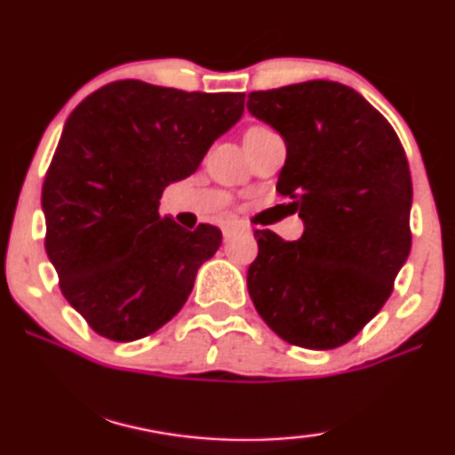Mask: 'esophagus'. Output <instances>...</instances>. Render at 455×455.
Wrapping results in <instances>:
<instances>
[{"label":"esophagus","mask_w":455,"mask_h":455,"mask_svg":"<svg viewBox=\"0 0 455 455\" xmlns=\"http://www.w3.org/2000/svg\"><path fill=\"white\" fill-rule=\"evenodd\" d=\"M242 229H244V226H240V223H223V226H221V234H223V238L229 240L234 234L242 232Z\"/></svg>","instance_id":"1"}]
</instances>
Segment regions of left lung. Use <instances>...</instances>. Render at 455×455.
Instances as JSON below:
<instances>
[{"label":"left lung","instance_id":"obj_1","mask_svg":"<svg viewBox=\"0 0 455 455\" xmlns=\"http://www.w3.org/2000/svg\"><path fill=\"white\" fill-rule=\"evenodd\" d=\"M246 108L284 138L278 190L305 232L257 229L246 274L263 322L286 343L336 349L382 309L411 249V175L379 110L336 81L249 93Z\"/></svg>","mask_w":455,"mask_h":455}]
</instances>
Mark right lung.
Segmentation results:
<instances>
[{"label":"right lung","mask_w":455,"mask_h":455,"mask_svg":"<svg viewBox=\"0 0 455 455\" xmlns=\"http://www.w3.org/2000/svg\"><path fill=\"white\" fill-rule=\"evenodd\" d=\"M244 112V93H200L125 79L70 112L47 169L45 252L64 299L104 339L132 343L164 326L190 297L221 232L158 213Z\"/></svg>","instance_id":"right-lung-1"}]
</instances>
